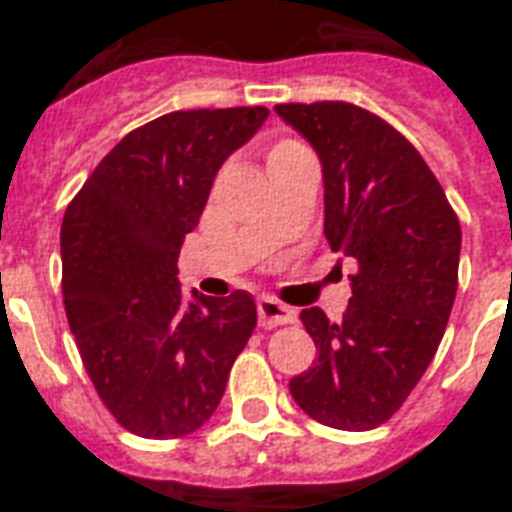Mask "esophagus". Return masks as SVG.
Masks as SVG:
<instances>
[{
    "label": "esophagus",
    "instance_id": "obj_1",
    "mask_svg": "<svg viewBox=\"0 0 512 512\" xmlns=\"http://www.w3.org/2000/svg\"><path fill=\"white\" fill-rule=\"evenodd\" d=\"M257 316H260V327L271 329L281 327V324H292L297 319V313L289 305L279 303L276 297H260L257 300Z\"/></svg>",
    "mask_w": 512,
    "mask_h": 512
}]
</instances>
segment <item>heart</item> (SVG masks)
I'll return each mask as SVG.
<instances>
[{"instance_id":"obj_1","label":"heart","mask_w":512,"mask_h":512,"mask_svg":"<svg viewBox=\"0 0 512 512\" xmlns=\"http://www.w3.org/2000/svg\"><path fill=\"white\" fill-rule=\"evenodd\" d=\"M292 146H300V143H295V140H281V143H276V146L271 148L268 159H271V156H276V154H281V151H287V148H292Z\"/></svg>"}]
</instances>
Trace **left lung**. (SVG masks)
I'll use <instances>...</instances> for the list:
<instances>
[{"instance_id":"obj_1","label":"left lung","mask_w":512,"mask_h":512,"mask_svg":"<svg viewBox=\"0 0 512 512\" xmlns=\"http://www.w3.org/2000/svg\"><path fill=\"white\" fill-rule=\"evenodd\" d=\"M276 114L321 162L324 236L356 260L340 321L305 308L316 364L289 380L308 417L372 430L393 417L444 337L457 295L462 231L414 146L350 103H281Z\"/></svg>"}]
</instances>
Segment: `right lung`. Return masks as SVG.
<instances>
[{
	"instance_id": "1",
	"label": "right lung",
	"mask_w": 512,
	"mask_h": 512,
	"mask_svg": "<svg viewBox=\"0 0 512 512\" xmlns=\"http://www.w3.org/2000/svg\"><path fill=\"white\" fill-rule=\"evenodd\" d=\"M265 119L263 106L159 116L119 140L68 204L60 228L68 327L100 401L135 436L201 428L255 332L249 292L185 300L177 257L220 167Z\"/></svg>"
}]
</instances>
